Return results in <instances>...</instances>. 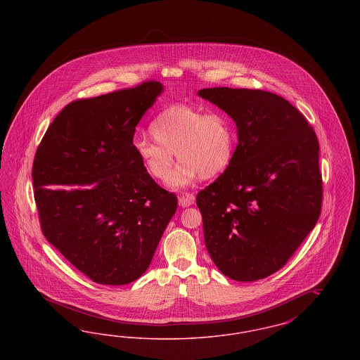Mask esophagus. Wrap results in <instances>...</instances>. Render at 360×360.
I'll use <instances>...</instances> for the list:
<instances>
[{
	"instance_id": "1",
	"label": "esophagus",
	"mask_w": 360,
	"mask_h": 360,
	"mask_svg": "<svg viewBox=\"0 0 360 360\" xmlns=\"http://www.w3.org/2000/svg\"><path fill=\"white\" fill-rule=\"evenodd\" d=\"M195 201L194 195L193 194H185L182 197H179V205L182 207H188V206L193 205Z\"/></svg>"
}]
</instances>
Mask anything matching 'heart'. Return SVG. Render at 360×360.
Instances as JSON below:
<instances>
[{
  "label": "heart",
  "mask_w": 360,
  "mask_h": 360,
  "mask_svg": "<svg viewBox=\"0 0 360 360\" xmlns=\"http://www.w3.org/2000/svg\"><path fill=\"white\" fill-rule=\"evenodd\" d=\"M150 132L154 139H134V150L146 172L160 181L167 178L176 152L181 162L167 181L174 188H185L200 176L223 174L236 154V125L221 110L172 103L156 113Z\"/></svg>",
  "instance_id": "obj_1"
}]
</instances>
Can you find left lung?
<instances>
[{"instance_id": "left-lung-1", "label": "left lung", "mask_w": 360, "mask_h": 360, "mask_svg": "<svg viewBox=\"0 0 360 360\" xmlns=\"http://www.w3.org/2000/svg\"><path fill=\"white\" fill-rule=\"evenodd\" d=\"M238 127L231 167L197 194L207 252L231 279L281 270L317 223L323 204L319 140L305 116L274 93L198 91Z\"/></svg>"}]
</instances>
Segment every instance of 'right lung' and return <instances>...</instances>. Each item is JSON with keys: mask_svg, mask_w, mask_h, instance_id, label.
Masks as SVG:
<instances>
[{"mask_svg": "<svg viewBox=\"0 0 360 360\" xmlns=\"http://www.w3.org/2000/svg\"><path fill=\"white\" fill-rule=\"evenodd\" d=\"M156 81L66 105L34 155L32 179L46 239L89 279L127 285L148 269L178 200L134 150Z\"/></svg>", "mask_w": 360, "mask_h": 360, "instance_id": "add662e5", "label": "right lung"}]
</instances>
